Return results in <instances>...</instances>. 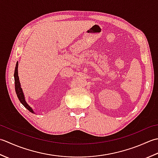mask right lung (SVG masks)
Instances as JSON below:
<instances>
[{"instance_id":"1","label":"right lung","mask_w":158,"mask_h":158,"mask_svg":"<svg viewBox=\"0 0 158 158\" xmlns=\"http://www.w3.org/2000/svg\"><path fill=\"white\" fill-rule=\"evenodd\" d=\"M18 62L16 63L15 68V72H14V80H15V89L16 94H17L18 98L19 100L22 103V104L23 105L24 107L27 109L28 110H29L32 113H35L33 111V108H32L31 106L27 104V102L25 100V97L24 95L23 91H22V89L21 88V85L20 82V80H19V77H18Z\"/></svg>"}]
</instances>
